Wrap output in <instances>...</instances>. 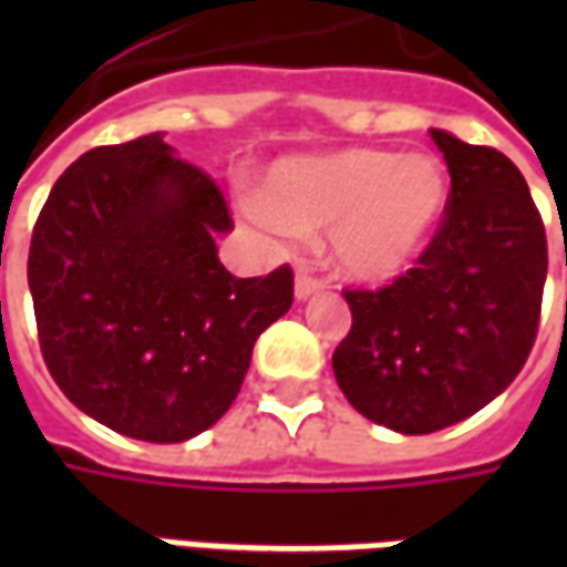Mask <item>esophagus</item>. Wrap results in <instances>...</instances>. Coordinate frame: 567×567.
Listing matches in <instances>:
<instances>
[{"label": "esophagus", "instance_id": "1", "mask_svg": "<svg viewBox=\"0 0 567 567\" xmlns=\"http://www.w3.org/2000/svg\"><path fill=\"white\" fill-rule=\"evenodd\" d=\"M319 291H321L319 279H312V276H307V272H297V279H295L297 300H309V297L319 295Z\"/></svg>", "mask_w": 567, "mask_h": 567}]
</instances>
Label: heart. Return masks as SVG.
<instances>
[{
  "instance_id": "1",
  "label": "heart",
  "mask_w": 567,
  "mask_h": 567,
  "mask_svg": "<svg viewBox=\"0 0 567 567\" xmlns=\"http://www.w3.org/2000/svg\"><path fill=\"white\" fill-rule=\"evenodd\" d=\"M450 194V173L431 154L346 148L282 161L267 197L251 194L243 209L272 243L328 227L333 270L352 282H392L422 258Z\"/></svg>"
}]
</instances>
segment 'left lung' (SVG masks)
<instances>
[{
	"instance_id": "obj_1",
	"label": "left lung",
	"mask_w": 567,
	"mask_h": 567,
	"mask_svg": "<svg viewBox=\"0 0 567 567\" xmlns=\"http://www.w3.org/2000/svg\"><path fill=\"white\" fill-rule=\"evenodd\" d=\"M450 209L413 270L346 291L352 331L333 377L361 416L431 434L474 416L523 370L547 282V234L523 173L486 145L431 130Z\"/></svg>"
}]
</instances>
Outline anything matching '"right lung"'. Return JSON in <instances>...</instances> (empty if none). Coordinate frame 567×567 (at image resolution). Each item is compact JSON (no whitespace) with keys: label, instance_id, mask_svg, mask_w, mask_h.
Instances as JSON below:
<instances>
[{"label":"right lung","instance_id":"1","mask_svg":"<svg viewBox=\"0 0 567 567\" xmlns=\"http://www.w3.org/2000/svg\"><path fill=\"white\" fill-rule=\"evenodd\" d=\"M224 194L161 133L81 154L35 221L30 295L44 364L81 413L182 443L230 410L295 272L236 279L215 239Z\"/></svg>","mask_w":567,"mask_h":567}]
</instances>
